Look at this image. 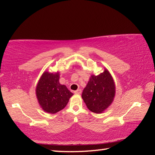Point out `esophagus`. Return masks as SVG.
<instances>
[{
  "label": "esophagus",
  "instance_id": "esophagus-1",
  "mask_svg": "<svg viewBox=\"0 0 155 155\" xmlns=\"http://www.w3.org/2000/svg\"><path fill=\"white\" fill-rule=\"evenodd\" d=\"M81 92H82V91H81V89H78L77 90L74 91V94H81Z\"/></svg>",
  "mask_w": 155,
  "mask_h": 155
}]
</instances>
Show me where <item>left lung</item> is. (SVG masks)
Returning <instances> with one entry per match:
<instances>
[{
    "instance_id": "1",
    "label": "left lung",
    "mask_w": 155,
    "mask_h": 155,
    "mask_svg": "<svg viewBox=\"0 0 155 155\" xmlns=\"http://www.w3.org/2000/svg\"><path fill=\"white\" fill-rule=\"evenodd\" d=\"M115 96V85L109 70L98 75L91 74L82 93V98L89 110L102 114L111 105Z\"/></svg>"
}]
</instances>
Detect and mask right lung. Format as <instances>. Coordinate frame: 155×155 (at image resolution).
I'll return each instance as SVG.
<instances>
[{
  "label": "right lung",
  "mask_w": 155,
  "mask_h": 155,
  "mask_svg": "<svg viewBox=\"0 0 155 155\" xmlns=\"http://www.w3.org/2000/svg\"><path fill=\"white\" fill-rule=\"evenodd\" d=\"M59 72L44 71L35 88L39 104L48 114H56L65 108L73 96L66 86L59 83Z\"/></svg>",
  "instance_id": "1"
}]
</instances>
